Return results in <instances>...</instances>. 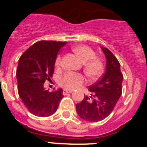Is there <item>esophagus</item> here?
<instances>
[{"instance_id": "esophagus-1", "label": "esophagus", "mask_w": 147, "mask_h": 147, "mask_svg": "<svg viewBox=\"0 0 147 147\" xmlns=\"http://www.w3.org/2000/svg\"><path fill=\"white\" fill-rule=\"evenodd\" d=\"M72 90H63V92H62V93H63V95H67V93H72Z\"/></svg>"}]
</instances>
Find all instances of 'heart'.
<instances>
[{
  "label": "heart",
  "mask_w": 147,
  "mask_h": 147,
  "mask_svg": "<svg viewBox=\"0 0 147 147\" xmlns=\"http://www.w3.org/2000/svg\"><path fill=\"white\" fill-rule=\"evenodd\" d=\"M73 51L84 62V71L90 78H96L102 74L105 68L103 61L96 57V53L87 45H77L73 48ZM62 64V56L59 55L55 61L56 67ZM85 78L80 74L68 72L60 78L59 85L66 89H75L82 84Z\"/></svg>",
  "instance_id": "obj_1"
}]
</instances>
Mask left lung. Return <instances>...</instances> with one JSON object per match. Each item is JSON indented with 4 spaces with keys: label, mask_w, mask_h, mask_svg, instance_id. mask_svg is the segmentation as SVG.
Segmentation results:
<instances>
[{
    "label": "left lung",
    "mask_w": 147,
    "mask_h": 147,
    "mask_svg": "<svg viewBox=\"0 0 147 147\" xmlns=\"http://www.w3.org/2000/svg\"><path fill=\"white\" fill-rule=\"evenodd\" d=\"M106 57V71L102 77L89 86L91 96L84 97L76 105L77 114L81 119L96 122L107 118L115 107L122 93L123 74L120 63L110 50L102 47Z\"/></svg>",
    "instance_id": "left-lung-1"
}]
</instances>
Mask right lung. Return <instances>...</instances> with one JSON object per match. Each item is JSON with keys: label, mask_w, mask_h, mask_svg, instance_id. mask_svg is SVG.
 I'll return each instance as SVG.
<instances>
[{"label": "right lung", "mask_w": 147, "mask_h": 147, "mask_svg": "<svg viewBox=\"0 0 147 147\" xmlns=\"http://www.w3.org/2000/svg\"><path fill=\"white\" fill-rule=\"evenodd\" d=\"M67 42L41 40L35 42L21 55L16 72L18 94L33 115L47 117L57 111L63 98L62 88L49 92L44 88L51 80L58 52Z\"/></svg>", "instance_id": "right-lung-1"}]
</instances>
